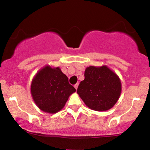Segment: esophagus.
<instances>
[{"label":"esophagus","mask_w":150,"mask_h":150,"mask_svg":"<svg viewBox=\"0 0 150 150\" xmlns=\"http://www.w3.org/2000/svg\"><path fill=\"white\" fill-rule=\"evenodd\" d=\"M78 85H79V83H77V84H75V85H74V87H75V88L77 89V87H78Z\"/></svg>","instance_id":"1"}]
</instances>
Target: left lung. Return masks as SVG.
Here are the masks:
<instances>
[{"label": "left lung", "mask_w": 150, "mask_h": 150, "mask_svg": "<svg viewBox=\"0 0 150 150\" xmlns=\"http://www.w3.org/2000/svg\"><path fill=\"white\" fill-rule=\"evenodd\" d=\"M121 82L118 75L107 65L86 68L85 80L77 92L86 106L97 111L111 109L121 94Z\"/></svg>", "instance_id": "1"}]
</instances>
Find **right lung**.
Returning a JSON list of instances; mask_svg holds the SVG:
<instances>
[{"label":"right lung","instance_id":"add662e5","mask_svg":"<svg viewBox=\"0 0 150 150\" xmlns=\"http://www.w3.org/2000/svg\"><path fill=\"white\" fill-rule=\"evenodd\" d=\"M30 91L39 109L47 113H56L63 109L68 98L76 90L59 67L46 65L34 76Z\"/></svg>","mask_w":150,"mask_h":150}]
</instances>
